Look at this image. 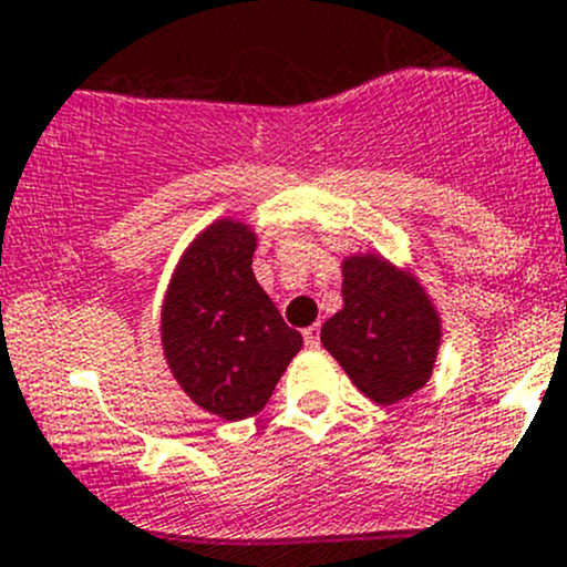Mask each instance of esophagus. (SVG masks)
I'll use <instances>...</instances> for the list:
<instances>
[{"mask_svg":"<svg viewBox=\"0 0 567 567\" xmlns=\"http://www.w3.org/2000/svg\"><path fill=\"white\" fill-rule=\"evenodd\" d=\"M302 339H306L308 347H317L319 344V324H311V328L302 330Z\"/></svg>","mask_w":567,"mask_h":567,"instance_id":"1","label":"esophagus"}]
</instances>
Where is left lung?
I'll return each mask as SVG.
<instances>
[{
	"label": "left lung",
	"instance_id": "left-lung-1",
	"mask_svg": "<svg viewBox=\"0 0 567 567\" xmlns=\"http://www.w3.org/2000/svg\"><path fill=\"white\" fill-rule=\"evenodd\" d=\"M341 297L344 306L319 339L352 385L378 405H396L427 385L441 317L419 278L380 254H352L341 261Z\"/></svg>",
	"mask_w": 567,
	"mask_h": 567
}]
</instances>
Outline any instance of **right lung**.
Segmentation results:
<instances>
[{"instance_id":"obj_1","label":"right lung","mask_w":567,"mask_h":567,"mask_svg":"<svg viewBox=\"0 0 567 567\" xmlns=\"http://www.w3.org/2000/svg\"><path fill=\"white\" fill-rule=\"evenodd\" d=\"M256 243L248 223L215 220L187 245L162 300L173 378L195 405L226 422L256 416L302 347L256 281Z\"/></svg>"}]
</instances>
